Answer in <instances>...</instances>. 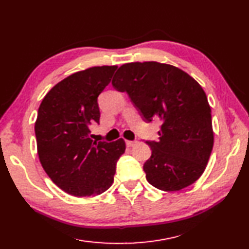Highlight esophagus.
I'll list each match as a JSON object with an SVG mask.
<instances>
[{"label":"esophagus","mask_w":249,"mask_h":249,"mask_svg":"<svg viewBox=\"0 0 249 249\" xmlns=\"http://www.w3.org/2000/svg\"><path fill=\"white\" fill-rule=\"evenodd\" d=\"M136 144H137V141H128V140L126 141V145L128 146V147H131V146L136 145Z\"/></svg>","instance_id":"esophagus-1"}]
</instances>
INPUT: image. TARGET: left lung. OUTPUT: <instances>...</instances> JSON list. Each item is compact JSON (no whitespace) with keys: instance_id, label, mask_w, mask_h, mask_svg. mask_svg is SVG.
I'll list each match as a JSON object with an SVG mask.
<instances>
[{"instance_id":"left-lung-1","label":"left lung","mask_w":249,"mask_h":249,"mask_svg":"<svg viewBox=\"0 0 249 249\" xmlns=\"http://www.w3.org/2000/svg\"><path fill=\"white\" fill-rule=\"evenodd\" d=\"M112 86L126 91L144 120L161 122L159 141H147L151 157L143 169L156 188L177 191L195 183L213 146L212 109L203 88L180 68L158 62L121 66Z\"/></svg>"}]
</instances>
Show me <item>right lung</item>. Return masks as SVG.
<instances>
[{
    "instance_id": "1",
    "label": "right lung",
    "mask_w": 249,
    "mask_h": 249,
    "mask_svg": "<svg viewBox=\"0 0 249 249\" xmlns=\"http://www.w3.org/2000/svg\"><path fill=\"white\" fill-rule=\"evenodd\" d=\"M117 66H97L72 73L53 86L37 111V155L56 186L74 196L104 193L113 183L116 165L125 152L123 139L93 142L89 125L99 123V94Z\"/></svg>"
}]
</instances>
